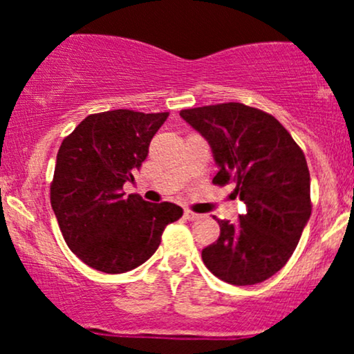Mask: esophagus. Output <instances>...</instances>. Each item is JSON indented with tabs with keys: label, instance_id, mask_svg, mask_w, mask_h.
I'll return each mask as SVG.
<instances>
[{
	"label": "esophagus",
	"instance_id": "esophagus-1",
	"mask_svg": "<svg viewBox=\"0 0 354 354\" xmlns=\"http://www.w3.org/2000/svg\"><path fill=\"white\" fill-rule=\"evenodd\" d=\"M185 218L188 219V221H196V219L201 218V214L193 213V211H189V209H185Z\"/></svg>",
	"mask_w": 354,
	"mask_h": 354
}]
</instances>
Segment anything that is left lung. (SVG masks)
<instances>
[{
    "label": "left lung",
    "mask_w": 354,
    "mask_h": 354,
    "mask_svg": "<svg viewBox=\"0 0 354 354\" xmlns=\"http://www.w3.org/2000/svg\"><path fill=\"white\" fill-rule=\"evenodd\" d=\"M208 141L218 166L214 185L234 181L246 214L218 219L219 238L201 258L216 278L236 286L261 283L293 254L311 216L306 158L274 116L241 103L183 109Z\"/></svg>",
    "instance_id": "8db88e82"
}]
</instances>
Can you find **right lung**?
<instances>
[{
	"mask_svg": "<svg viewBox=\"0 0 354 354\" xmlns=\"http://www.w3.org/2000/svg\"><path fill=\"white\" fill-rule=\"evenodd\" d=\"M168 115L131 109L89 115L61 143L51 206L66 245L88 266L109 274L135 270L158 250L166 226L183 216L174 203L124 198L123 191Z\"/></svg>",
	"mask_w": 354,
	"mask_h": 354,
	"instance_id": "right-lung-1",
	"label": "right lung"
}]
</instances>
